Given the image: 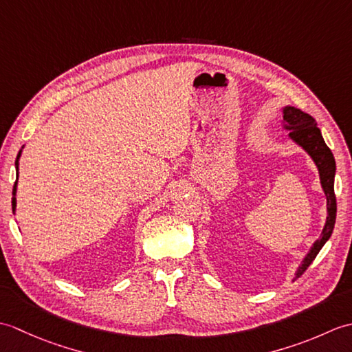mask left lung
<instances>
[{"label": "left lung", "instance_id": "8db88e82", "mask_svg": "<svg viewBox=\"0 0 352 352\" xmlns=\"http://www.w3.org/2000/svg\"><path fill=\"white\" fill-rule=\"evenodd\" d=\"M283 121L286 124V129L290 130L289 138L295 140L298 145L302 146L305 151L310 154L313 162L316 163L319 169L320 184L327 197V222L322 230V234L318 241L313 243L311 250L302 260L301 266L298 267L295 274L296 278L307 271V267L311 265V261L316 258L319 251L322 250L325 242L330 239L334 223H336V212H338V204H336L334 195V174H336V162L331 149L327 146L325 140L320 134V130L316 126V121L309 113L298 110L295 107H284L283 110Z\"/></svg>", "mask_w": 352, "mask_h": 352}]
</instances>
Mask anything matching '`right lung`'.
Masks as SVG:
<instances>
[{
	"instance_id": "obj_1",
	"label": "right lung",
	"mask_w": 352,
	"mask_h": 352,
	"mask_svg": "<svg viewBox=\"0 0 352 352\" xmlns=\"http://www.w3.org/2000/svg\"><path fill=\"white\" fill-rule=\"evenodd\" d=\"M19 155H21V151H19V154H18V159H19ZM18 159H16V163H14V164H16V169H18ZM16 183H18V178H16V182H14V186H13V195H14V193H16ZM14 207H16V198H12V208H13V210H14Z\"/></svg>"
}]
</instances>
